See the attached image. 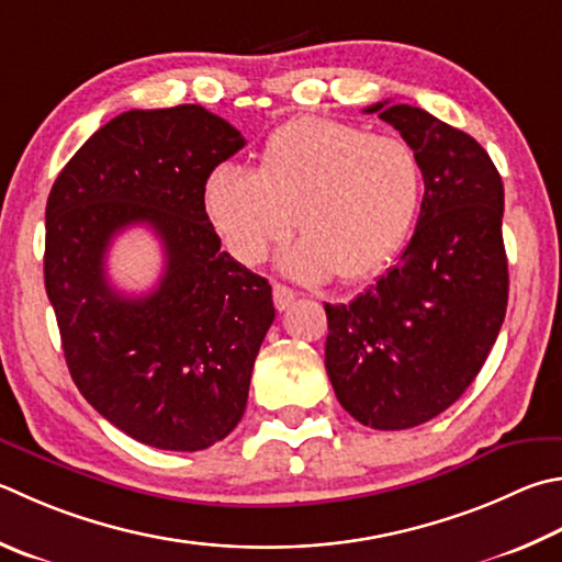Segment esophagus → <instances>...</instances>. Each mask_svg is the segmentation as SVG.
Returning a JSON list of instances; mask_svg holds the SVG:
<instances>
[{
    "instance_id": "1",
    "label": "esophagus",
    "mask_w": 562,
    "mask_h": 562,
    "mask_svg": "<svg viewBox=\"0 0 562 562\" xmlns=\"http://www.w3.org/2000/svg\"><path fill=\"white\" fill-rule=\"evenodd\" d=\"M294 300H297V292L290 290V288H284V284H274V288H272V302H274V307H278L280 312L290 310L292 304H294Z\"/></svg>"
}]
</instances>
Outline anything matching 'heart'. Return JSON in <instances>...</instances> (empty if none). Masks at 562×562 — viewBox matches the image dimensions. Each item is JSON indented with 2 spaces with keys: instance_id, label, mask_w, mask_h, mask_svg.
Instances as JSON below:
<instances>
[{
  "instance_id": "heart-1",
  "label": "heart",
  "mask_w": 562,
  "mask_h": 562,
  "mask_svg": "<svg viewBox=\"0 0 562 562\" xmlns=\"http://www.w3.org/2000/svg\"><path fill=\"white\" fill-rule=\"evenodd\" d=\"M423 167L393 135L351 122L297 117L265 139L258 169L221 165L203 183V211L226 250L258 265L290 236L284 270L304 282L379 274L415 226Z\"/></svg>"
}]
</instances>
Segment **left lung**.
I'll return each mask as SVG.
<instances>
[{
    "instance_id": "left-lung-1",
    "label": "left lung",
    "mask_w": 562,
    "mask_h": 562,
    "mask_svg": "<svg viewBox=\"0 0 562 562\" xmlns=\"http://www.w3.org/2000/svg\"><path fill=\"white\" fill-rule=\"evenodd\" d=\"M366 112L415 149L425 196L401 262L353 302L324 304V363L346 413L407 430L472 385L504 324V183L474 137L430 112L387 100Z\"/></svg>"
}]
</instances>
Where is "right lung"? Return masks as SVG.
I'll return each instance as SVG.
<instances>
[{"label": "right lung", "instance_id": "right-lung-1", "mask_svg": "<svg viewBox=\"0 0 562 562\" xmlns=\"http://www.w3.org/2000/svg\"><path fill=\"white\" fill-rule=\"evenodd\" d=\"M246 145L201 105L130 110L80 147L46 203L44 282L70 379L132 440L196 452L240 423L272 288L221 250L203 183ZM130 225L166 248L158 288H111L104 255Z\"/></svg>", "mask_w": 562, "mask_h": 562}]
</instances>
